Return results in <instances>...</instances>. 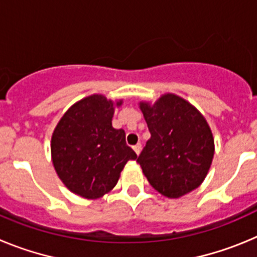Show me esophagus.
Listing matches in <instances>:
<instances>
[{"label":"esophagus","instance_id":"obj_1","mask_svg":"<svg viewBox=\"0 0 257 257\" xmlns=\"http://www.w3.org/2000/svg\"><path fill=\"white\" fill-rule=\"evenodd\" d=\"M133 149H134V151H135L136 154H139L140 151H142V144H140V143H138V144H136V145H134Z\"/></svg>","mask_w":257,"mask_h":257}]
</instances>
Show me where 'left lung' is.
Masks as SVG:
<instances>
[{
	"mask_svg": "<svg viewBox=\"0 0 257 257\" xmlns=\"http://www.w3.org/2000/svg\"><path fill=\"white\" fill-rule=\"evenodd\" d=\"M151 139L138 158L156 190L179 197L201 185L213 158V138L205 117L192 104L167 94L154 105L140 103Z\"/></svg>",
	"mask_w": 257,
	"mask_h": 257,
	"instance_id": "obj_1",
	"label": "left lung"
}]
</instances>
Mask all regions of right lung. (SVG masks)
<instances>
[{"label": "right lung", "mask_w": 257, "mask_h": 257, "mask_svg": "<svg viewBox=\"0 0 257 257\" xmlns=\"http://www.w3.org/2000/svg\"><path fill=\"white\" fill-rule=\"evenodd\" d=\"M113 113L112 101L91 95L70 106L52 134L56 174L83 198H99L112 190L127 161L138 158L126 144L124 131L112 126Z\"/></svg>", "instance_id": "1"}]
</instances>
